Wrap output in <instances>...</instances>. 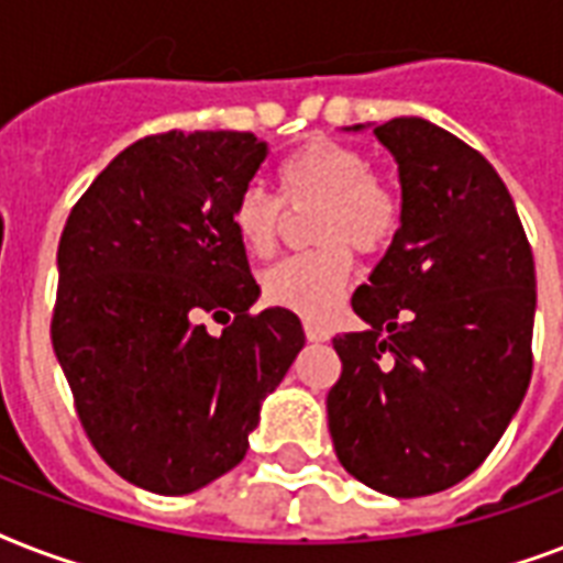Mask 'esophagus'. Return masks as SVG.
Returning a JSON list of instances; mask_svg holds the SVG:
<instances>
[{
	"label": "esophagus",
	"instance_id": "obj_1",
	"mask_svg": "<svg viewBox=\"0 0 563 563\" xmlns=\"http://www.w3.org/2000/svg\"><path fill=\"white\" fill-rule=\"evenodd\" d=\"M303 333H307L309 342H327L330 339V330L318 321H303Z\"/></svg>",
	"mask_w": 563,
	"mask_h": 563
}]
</instances>
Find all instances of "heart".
<instances>
[{
  "label": "heart",
  "mask_w": 563,
  "mask_h": 563,
  "mask_svg": "<svg viewBox=\"0 0 563 563\" xmlns=\"http://www.w3.org/2000/svg\"><path fill=\"white\" fill-rule=\"evenodd\" d=\"M283 198L291 207H318L316 251L280 260L263 274L268 303L303 318H327L353 274V251L376 254L400 228V195L362 152L335 140H309L277 166ZM280 203L260 187H245L230 207V228L251 256H268L280 236Z\"/></svg>",
  "instance_id": "1"
}]
</instances>
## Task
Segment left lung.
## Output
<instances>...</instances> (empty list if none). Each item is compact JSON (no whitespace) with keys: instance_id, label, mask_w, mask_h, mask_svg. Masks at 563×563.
<instances>
[{"instance_id":"8db88e82","label":"left lung","mask_w":563,"mask_h":563,"mask_svg":"<svg viewBox=\"0 0 563 563\" xmlns=\"http://www.w3.org/2000/svg\"><path fill=\"white\" fill-rule=\"evenodd\" d=\"M353 125L347 131H362ZM400 175V228L353 291L327 394L339 462L368 488L427 497L497 446L532 379L534 260L506 184L427 119L374 125Z\"/></svg>"}]
</instances>
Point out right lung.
Masks as SVG:
<instances>
[{
  "label": "right lung",
  "mask_w": 563,
  "mask_h": 563,
  "mask_svg": "<svg viewBox=\"0 0 563 563\" xmlns=\"http://www.w3.org/2000/svg\"><path fill=\"white\" fill-rule=\"evenodd\" d=\"M265 154L239 131L145 136L66 219L52 344L84 432L136 488L180 497L233 471L307 342L289 309L251 316L260 286L230 228Z\"/></svg>",
  "instance_id": "add662e5"
}]
</instances>
